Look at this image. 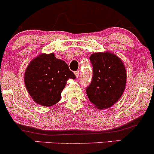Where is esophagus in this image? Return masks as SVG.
<instances>
[{
    "label": "esophagus",
    "instance_id": "1",
    "mask_svg": "<svg viewBox=\"0 0 154 154\" xmlns=\"http://www.w3.org/2000/svg\"><path fill=\"white\" fill-rule=\"evenodd\" d=\"M79 73H80V72H79V70H77V71L75 72V76H76V77H79Z\"/></svg>",
    "mask_w": 154,
    "mask_h": 154
}]
</instances>
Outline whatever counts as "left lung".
<instances>
[{
    "label": "left lung",
    "mask_w": 154,
    "mask_h": 154,
    "mask_svg": "<svg viewBox=\"0 0 154 154\" xmlns=\"http://www.w3.org/2000/svg\"><path fill=\"white\" fill-rule=\"evenodd\" d=\"M93 68L87 95L98 109L104 110L118 102L125 90L126 71L123 62L114 54L97 52L90 57Z\"/></svg>",
    "instance_id": "8db88e82"
}]
</instances>
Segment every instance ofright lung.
Returning a JSON list of instances; mask_svg holds the SVG:
<instances>
[{
	"mask_svg": "<svg viewBox=\"0 0 154 154\" xmlns=\"http://www.w3.org/2000/svg\"><path fill=\"white\" fill-rule=\"evenodd\" d=\"M75 77L67 64L57 59L54 53L42 54L28 65L24 74V82L35 103L50 107L60 100L66 81Z\"/></svg>",
	"mask_w": 154,
	"mask_h": 154,
	"instance_id": "right-lung-1",
	"label": "right lung"
}]
</instances>
